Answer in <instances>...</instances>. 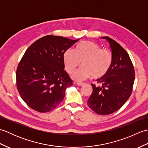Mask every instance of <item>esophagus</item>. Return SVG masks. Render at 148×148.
<instances>
[{
    "instance_id": "1",
    "label": "esophagus",
    "mask_w": 148,
    "mask_h": 148,
    "mask_svg": "<svg viewBox=\"0 0 148 148\" xmlns=\"http://www.w3.org/2000/svg\"><path fill=\"white\" fill-rule=\"evenodd\" d=\"M84 84V83H77V86H83Z\"/></svg>"
}]
</instances>
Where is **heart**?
<instances>
[{
  "label": "heart",
  "mask_w": 148,
  "mask_h": 148,
  "mask_svg": "<svg viewBox=\"0 0 148 148\" xmlns=\"http://www.w3.org/2000/svg\"><path fill=\"white\" fill-rule=\"evenodd\" d=\"M64 61L69 74L73 73L81 62L83 66L72 76L75 81H82L90 76L93 79H99L108 72L112 63V54L109 51H103L95 42L83 41L78 45L75 51L67 50Z\"/></svg>",
  "instance_id": "b5f03b06"
}]
</instances>
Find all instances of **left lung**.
<instances>
[{"instance_id": "obj_1", "label": "left lung", "mask_w": 148, "mask_h": 148, "mask_svg": "<svg viewBox=\"0 0 148 148\" xmlns=\"http://www.w3.org/2000/svg\"><path fill=\"white\" fill-rule=\"evenodd\" d=\"M112 51V63L104 76L97 79L101 86L92 84L93 92L88 100L89 108L100 115L118 111L129 98L135 80L134 65L125 49L106 36Z\"/></svg>"}]
</instances>
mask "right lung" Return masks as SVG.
<instances>
[{
  "label": "right lung",
  "mask_w": 148,
  "mask_h": 148,
  "mask_svg": "<svg viewBox=\"0 0 148 148\" xmlns=\"http://www.w3.org/2000/svg\"><path fill=\"white\" fill-rule=\"evenodd\" d=\"M79 40L48 35L26 50L16 77L20 95L30 108L49 112L64 100L66 89L73 84L64 70V55Z\"/></svg>",
  "instance_id": "obj_1"
}]
</instances>
